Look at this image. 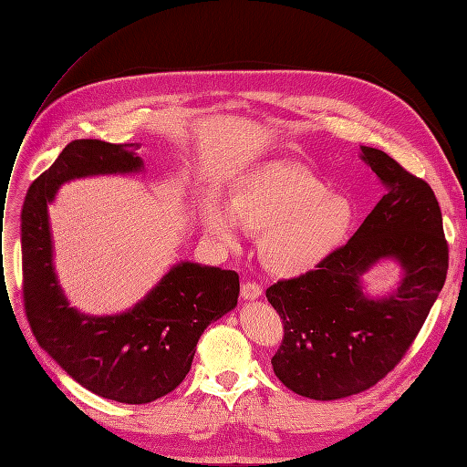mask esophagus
<instances>
[{
    "instance_id": "obj_1",
    "label": "esophagus",
    "mask_w": 467,
    "mask_h": 467,
    "mask_svg": "<svg viewBox=\"0 0 467 467\" xmlns=\"http://www.w3.org/2000/svg\"><path fill=\"white\" fill-rule=\"evenodd\" d=\"M261 294H263V288L257 285V282L245 280L244 285H242V296H244L245 300H257Z\"/></svg>"
}]
</instances>
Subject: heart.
<instances>
[{
    "instance_id": "1",
    "label": "heart",
    "mask_w": 467,
    "mask_h": 467,
    "mask_svg": "<svg viewBox=\"0 0 467 467\" xmlns=\"http://www.w3.org/2000/svg\"><path fill=\"white\" fill-rule=\"evenodd\" d=\"M204 228L223 245L237 242V225L259 234V257L268 271L296 276L312 271L341 245L355 220L347 196L331 192L307 169L268 161L239 177L228 210L210 204Z\"/></svg>"
}]
</instances>
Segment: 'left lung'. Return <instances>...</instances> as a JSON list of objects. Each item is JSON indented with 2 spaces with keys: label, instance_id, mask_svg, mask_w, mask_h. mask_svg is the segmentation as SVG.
Segmentation results:
<instances>
[{
  "label": "left lung",
  "instance_id": "obj_1",
  "mask_svg": "<svg viewBox=\"0 0 467 467\" xmlns=\"http://www.w3.org/2000/svg\"><path fill=\"white\" fill-rule=\"evenodd\" d=\"M384 196L348 242L314 271L266 288L285 325L273 357L276 378L317 401L343 400L376 386L413 345L448 271V244L436 196L386 151L360 146ZM381 258L404 275L381 299L361 292L359 276Z\"/></svg>",
  "mask_w": 467,
  "mask_h": 467
}]
</instances>
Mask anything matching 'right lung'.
Masks as SVG:
<instances>
[{
    "label": "right lung",
    "mask_w": 467,
    "mask_h": 467,
    "mask_svg": "<svg viewBox=\"0 0 467 467\" xmlns=\"http://www.w3.org/2000/svg\"><path fill=\"white\" fill-rule=\"evenodd\" d=\"M136 150L101 140L69 142L26 192L21 251L25 312L38 345L86 389L142 405L185 379L204 329L237 306L239 275L182 261L120 316L93 317L69 307L52 265L48 204L72 179L140 171L144 161Z\"/></svg>",
    "instance_id": "1"
}]
</instances>
